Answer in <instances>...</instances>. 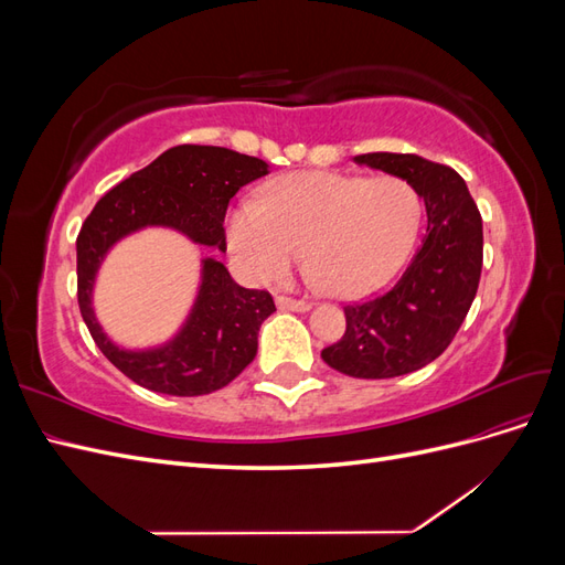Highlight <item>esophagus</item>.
Returning a JSON list of instances; mask_svg holds the SVG:
<instances>
[{
	"mask_svg": "<svg viewBox=\"0 0 565 565\" xmlns=\"http://www.w3.org/2000/svg\"><path fill=\"white\" fill-rule=\"evenodd\" d=\"M276 303H278V309H282V311H299V313H303V311H311V301H303V299H292V297H276Z\"/></svg>",
	"mask_w": 565,
	"mask_h": 565,
	"instance_id": "34e87169",
	"label": "esophagus"
}]
</instances>
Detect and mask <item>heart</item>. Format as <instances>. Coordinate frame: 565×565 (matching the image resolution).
Segmentation results:
<instances>
[{"mask_svg": "<svg viewBox=\"0 0 565 565\" xmlns=\"http://www.w3.org/2000/svg\"><path fill=\"white\" fill-rule=\"evenodd\" d=\"M419 221L422 198L401 177L301 172L270 181L259 202L235 204L226 241L254 280H285L303 249L324 292L355 299L401 268Z\"/></svg>", "mask_w": 565, "mask_h": 565, "instance_id": "heart-1", "label": "heart"}]
</instances>
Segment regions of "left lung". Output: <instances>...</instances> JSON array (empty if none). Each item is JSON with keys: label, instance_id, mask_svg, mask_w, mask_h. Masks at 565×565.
Masks as SVG:
<instances>
[{"label": "left lung", "instance_id": "left-lung-1", "mask_svg": "<svg viewBox=\"0 0 565 565\" xmlns=\"http://www.w3.org/2000/svg\"><path fill=\"white\" fill-rule=\"evenodd\" d=\"M358 164L415 185L426 204V233L388 292L344 306L347 332L322 361L355 380L415 372L450 347L476 297L483 266V224L455 169L409 152H367Z\"/></svg>", "mask_w": 565, "mask_h": 565}]
</instances>
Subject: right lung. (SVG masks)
Wrapping results in <instances>:
<instances>
[{
	"label": "right lung",
	"mask_w": 565,
	"mask_h": 565,
	"mask_svg": "<svg viewBox=\"0 0 565 565\" xmlns=\"http://www.w3.org/2000/svg\"><path fill=\"white\" fill-rule=\"evenodd\" d=\"M268 174L259 158L218 146H174L96 202L77 235L79 313L108 361L143 388L167 396H204L231 384L256 355L262 322L276 311L266 289L241 287L216 259H202L200 289L181 330L156 349L113 344L94 313V282L122 237L162 226L195 245L226 252L224 218L243 185Z\"/></svg>",
	"instance_id": "add662e5"
}]
</instances>
